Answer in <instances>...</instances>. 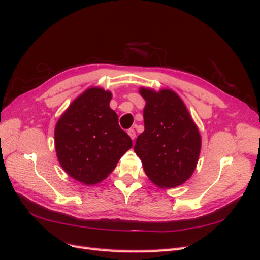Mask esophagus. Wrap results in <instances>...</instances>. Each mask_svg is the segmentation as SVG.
<instances>
[{
	"instance_id": "1",
	"label": "esophagus",
	"mask_w": 260,
	"mask_h": 260,
	"mask_svg": "<svg viewBox=\"0 0 260 260\" xmlns=\"http://www.w3.org/2000/svg\"><path fill=\"white\" fill-rule=\"evenodd\" d=\"M128 135L130 136V138L132 140H135L136 139V131H135V129H129L128 130Z\"/></svg>"
}]
</instances>
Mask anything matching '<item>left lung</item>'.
Wrapping results in <instances>:
<instances>
[{"label":"left lung","instance_id":"8db88e82","mask_svg":"<svg viewBox=\"0 0 260 260\" xmlns=\"http://www.w3.org/2000/svg\"><path fill=\"white\" fill-rule=\"evenodd\" d=\"M140 93L146 101L144 132L137 138L135 152L156 185H181L192 176L199 160V129L174 91L142 88Z\"/></svg>","mask_w":260,"mask_h":260}]
</instances>
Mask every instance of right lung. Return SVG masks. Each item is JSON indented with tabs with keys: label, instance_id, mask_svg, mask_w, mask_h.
<instances>
[{
	"label": "right lung",
	"instance_id": "obj_1",
	"mask_svg": "<svg viewBox=\"0 0 260 260\" xmlns=\"http://www.w3.org/2000/svg\"><path fill=\"white\" fill-rule=\"evenodd\" d=\"M112 93L88 89L68 107L55 127V148L67 174L90 185L101 182L132 146L131 138L109 107Z\"/></svg>",
	"mask_w": 260,
	"mask_h": 260
}]
</instances>
